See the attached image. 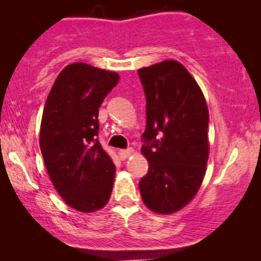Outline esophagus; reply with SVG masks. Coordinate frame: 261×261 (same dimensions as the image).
<instances>
[{"label":"esophagus","instance_id":"obj_1","mask_svg":"<svg viewBox=\"0 0 261 261\" xmlns=\"http://www.w3.org/2000/svg\"><path fill=\"white\" fill-rule=\"evenodd\" d=\"M134 154V150L133 149H126V150H120L118 151V155H120L121 159H127V158H130L131 155Z\"/></svg>","mask_w":261,"mask_h":261}]
</instances>
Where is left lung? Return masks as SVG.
<instances>
[{
	"instance_id": "obj_1",
	"label": "left lung",
	"mask_w": 261,
	"mask_h": 261,
	"mask_svg": "<svg viewBox=\"0 0 261 261\" xmlns=\"http://www.w3.org/2000/svg\"><path fill=\"white\" fill-rule=\"evenodd\" d=\"M146 97L145 145L149 172L139 183L150 211L170 215L198 192L210 155L208 109L203 92L177 60L138 70Z\"/></svg>"
}]
</instances>
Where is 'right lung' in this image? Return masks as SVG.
Instances as JSON below:
<instances>
[{
  "label": "right lung",
  "mask_w": 261,
  "mask_h": 261,
  "mask_svg": "<svg viewBox=\"0 0 261 261\" xmlns=\"http://www.w3.org/2000/svg\"><path fill=\"white\" fill-rule=\"evenodd\" d=\"M118 81L116 72L73 63L44 106L39 143L46 170L63 201L80 212L98 211L111 197L116 167L96 136L99 106Z\"/></svg>",
  "instance_id": "right-lung-1"
}]
</instances>
